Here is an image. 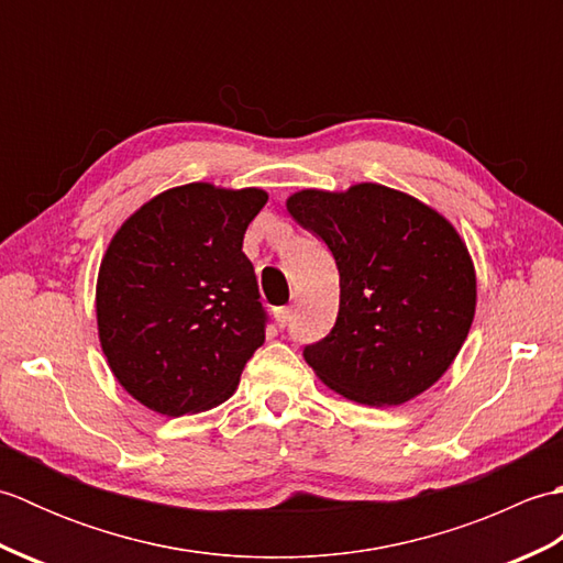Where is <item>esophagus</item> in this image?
<instances>
[{
	"instance_id": "esophagus-1",
	"label": "esophagus",
	"mask_w": 563,
	"mask_h": 563,
	"mask_svg": "<svg viewBox=\"0 0 563 563\" xmlns=\"http://www.w3.org/2000/svg\"><path fill=\"white\" fill-rule=\"evenodd\" d=\"M273 317H275V324H278L280 329L288 327V321L292 319V307H278V309H273Z\"/></svg>"
}]
</instances>
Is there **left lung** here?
Masks as SVG:
<instances>
[{
	"instance_id": "1",
	"label": "left lung",
	"mask_w": 563,
	"mask_h": 563,
	"mask_svg": "<svg viewBox=\"0 0 563 563\" xmlns=\"http://www.w3.org/2000/svg\"><path fill=\"white\" fill-rule=\"evenodd\" d=\"M285 208L336 258V327L305 349L314 375L341 397L399 406L448 373L476 312V271L454 224L382 184L302 188Z\"/></svg>"
}]
</instances>
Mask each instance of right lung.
<instances>
[{
    "label": "right lung",
    "mask_w": 563,
    "mask_h": 563,
    "mask_svg": "<svg viewBox=\"0 0 563 563\" xmlns=\"http://www.w3.org/2000/svg\"><path fill=\"white\" fill-rule=\"evenodd\" d=\"M266 200L263 188L174 186L113 234L97 278L99 343L118 385L150 411L220 406L266 339L242 251Z\"/></svg>",
    "instance_id": "add662e5"
}]
</instances>
